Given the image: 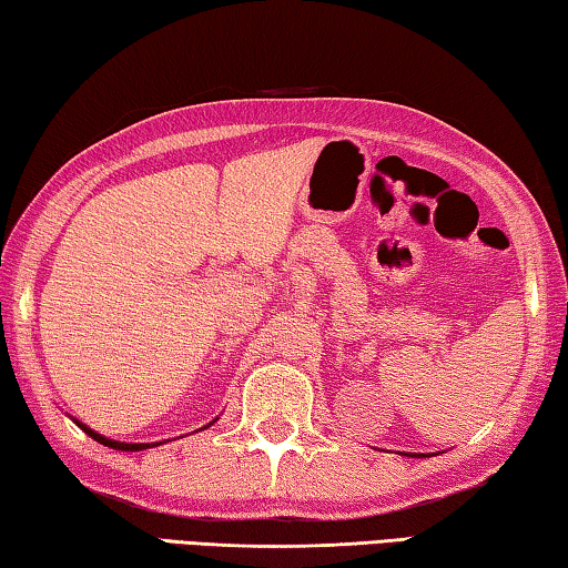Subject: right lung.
Wrapping results in <instances>:
<instances>
[{
	"instance_id": "add662e5",
	"label": "right lung",
	"mask_w": 568,
	"mask_h": 568,
	"mask_svg": "<svg viewBox=\"0 0 568 568\" xmlns=\"http://www.w3.org/2000/svg\"><path fill=\"white\" fill-rule=\"evenodd\" d=\"M77 426H80V428L84 430V434L92 436L94 440H100L102 446H110V448H114V450H142V448H150V444H120V440L104 438V436H100V434H94V430H90L88 426H82V423H77Z\"/></svg>"
}]
</instances>
